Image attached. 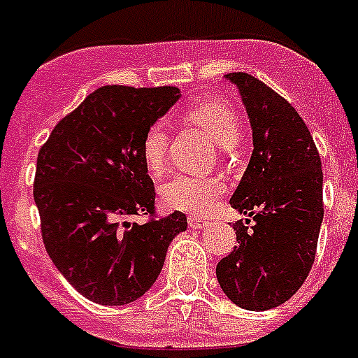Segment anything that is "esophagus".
Wrapping results in <instances>:
<instances>
[{"label":"esophagus","mask_w":358,"mask_h":358,"mask_svg":"<svg viewBox=\"0 0 358 358\" xmlns=\"http://www.w3.org/2000/svg\"><path fill=\"white\" fill-rule=\"evenodd\" d=\"M187 224H189L191 229H206L208 227V219L206 217H201V215H189L187 217Z\"/></svg>","instance_id":"34e87169"}]
</instances>
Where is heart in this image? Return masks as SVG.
<instances>
[{
  "instance_id": "1",
  "label": "heart",
  "mask_w": 358,
  "mask_h": 358,
  "mask_svg": "<svg viewBox=\"0 0 358 358\" xmlns=\"http://www.w3.org/2000/svg\"><path fill=\"white\" fill-rule=\"evenodd\" d=\"M189 122L201 126L217 145L230 148L239 139V117L230 103L208 96L196 100L184 111ZM169 134L165 122L157 120L146 128L141 141V154L146 169L159 174L167 162ZM224 185L217 178H196L189 174H173L162 184V201L171 210L187 213H204L223 195Z\"/></svg>"
}]
</instances>
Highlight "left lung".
<instances>
[{
    "mask_svg": "<svg viewBox=\"0 0 358 358\" xmlns=\"http://www.w3.org/2000/svg\"><path fill=\"white\" fill-rule=\"evenodd\" d=\"M239 89L255 150L230 199L249 215L236 221L234 250L215 267L234 305L269 310L305 282L323 221V171L305 120L288 100L247 72L227 74Z\"/></svg>",
    "mask_w": 358,
    "mask_h": 358,
    "instance_id": "left-lung-1",
    "label": "left lung"
}]
</instances>
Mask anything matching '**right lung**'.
I'll return each mask as SVG.
<instances>
[{"label":"right lung","mask_w":358,"mask_h":358,"mask_svg":"<svg viewBox=\"0 0 358 358\" xmlns=\"http://www.w3.org/2000/svg\"><path fill=\"white\" fill-rule=\"evenodd\" d=\"M178 87L106 85L53 128L36 157L33 196L42 241L63 277L92 303L128 305L162 271L182 212L157 217L141 141ZM146 215L145 224H131Z\"/></svg>","instance_id":"add662e5"}]
</instances>
